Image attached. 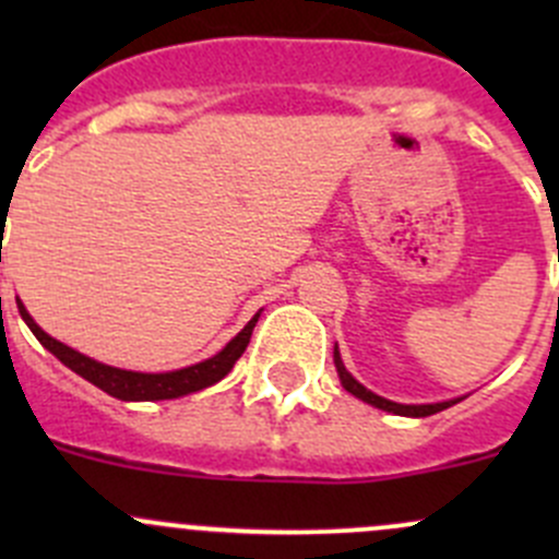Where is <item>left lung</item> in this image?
<instances>
[{
    "label": "left lung",
    "mask_w": 559,
    "mask_h": 559,
    "mask_svg": "<svg viewBox=\"0 0 559 559\" xmlns=\"http://www.w3.org/2000/svg\"><path fill=\"white\" fill-rule=\"evenodd\" d=\"M335 368H337V376H341V384L346 386V392H352L354 397L365 400V403L376 405V408L389 411V414H397V416H432V414H438V411L449 408V405L456 403V400H447V403H430V405H403V403H392V400H386V397H379V394H373V392H370V389H365L357 379H354L352 373H348L346 368H343L341 354H337V348H335Z\"/></svg>",
    "instance_id": "8db88e82"
}]
</instances>
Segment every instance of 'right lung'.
<instances>
[{
	"instance_id": "add662e5",
	"label": "right lung",
	"mask_w": 559,
	"mask_h": 559,
	"mask_svg": "<svg viewBox=\"0 0 559 559\" xmlns=\"http://www.w3.org/2000/svg\"><path fill=\"white\" fill-rule=\"evenodd\" d=\"M19 313L21 319L29 324V330L35 332L37 341L43 343L59 362H64L67 368L75 370L78 376H83V379L92 381L94 386H99L103 392L110 394V397L118 400H173L180 397V394L200 392V389L216 384V381H222L224 376L235 368V362H238L240 354L246 352L253 326H257L259 321L257 313L243 330L216 354V357L205 359V362L191 365V368L183 370H173V373H134V370H118L110 368V365L97 362V359L83 357L81 352H75V348L64 346V343H59L56 337H50L48 332L39 330L35 319L26 313L24 302H19Z\"/></svg>"
}]
</instances>
